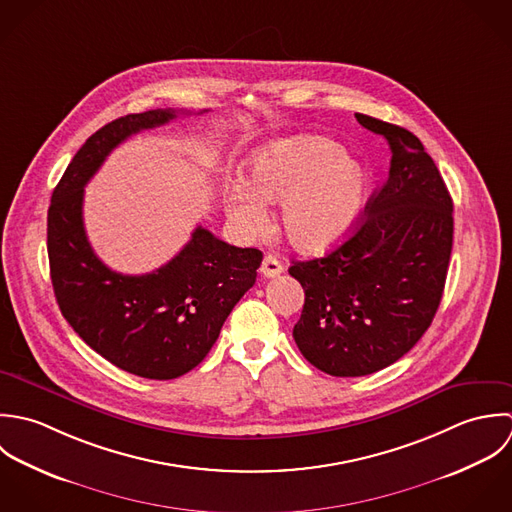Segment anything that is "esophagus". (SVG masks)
I'll return each instance as SVG.
<instances>
[{"label":"esophagus","mask_w":512,"mask_h":512,"mask_svg":"<svg viewBox=\"0 0 512 512\" xmlns=\"http://www.w3.org/2000/svg\"><path fill=\"white\" fill-rule=\"evenodd\" d=\"M261 273H263V277L273 279V277L283 273V265H281V261L275 255H267L263 259V263H261Z\"/></svg>","instance_id":"esophagus-1"}]
</instances>
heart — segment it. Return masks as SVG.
<instances>
[{"label": "heart", "instance_id": "1", "mask_svg": "<svg viewBox=\"0 0 512 512\" xmlns=\"http://www.w3.org/2000/svg\"><path fill=\"white\" fill-rule=\"evenodd\" d=\"M370 178L344 150L316 134H299L261 146L249 162V182L237 180L229 215L243 233L267 221L265 204L281 202L279 225L287 241L305 253L336 247L356 225Z\"/></svg>", "mask_w": 512, "mask_h": 512}]
</instances>
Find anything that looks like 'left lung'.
<instances>
[{
    "mask_svg": "<svg viewBox=\"0 0 512 512\" xmlns=\"http://www.w3.org/2000/svg\"><path fill=\"white\" fill-rule=\"evenodd\" d=\"M356 120L390 144V176L342 245L289 267L305 289L295 342L314 368L340 378L374 374L417 344L453 247V202L419 138L366 114Z\"/></svg>",
    "mask_w": 512,
    "mask_h": 512,
    "instance_id": "left-lung-1",
    "label": "left lung"
}]
</instances>
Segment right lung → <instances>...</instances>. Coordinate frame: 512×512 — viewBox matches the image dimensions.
Returning <instances> with one entry per match:
<instances>
[{"instance_id": "add662e5", "label": "right lung", "mask_w": 512, "mask_h": 512, "mask_svg": "<svg viewBox=\"0 0 512 512\" xmlns=\"http://www.w3.org/2000/svg\"><path fill=\"white\" fill-rule=\"evenodd\" d=\"M178 114L156 108L104 124L67 166L47 211L51 283L63 316L110 364L148 380H174L204 360L263 261L259 249L229 245L202 225L146 275L116 273L95 255L83 223L87 182L120 142Z\"/></svg>"}]
</instances>
